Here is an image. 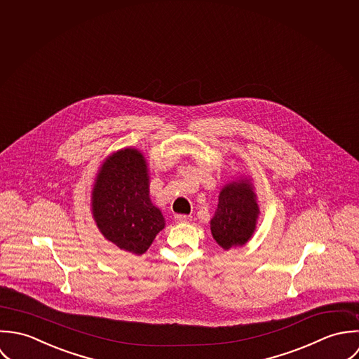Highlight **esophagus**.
<instances>
[{"instance_id": "34e87169", "label": "esophagus", "mask_w": 359, "mask_h": 359, "mask_svg": "<svg viewBox=\"0 0 359 359\" xmlns=\"http://www.w3.org/2000/svg\"><path fill=\"white\" fill-rule=\"evenodd\" d=\"M175 220L177 223H187L191 220V216L190 215H175Z\"/></svg>"}]
</instances>
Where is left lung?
<instances>
[{
    "mask_svg": "<svg viewBox=\"0 0 359 359\" xmlns=\"http://www.w3.org/2000/svg\"><path fill=\"white\" fill-rule=\"evenodd\" d=\"M259 214L250 179L227 183L219 194L215 215L211 219V233L216 243L223 250L244 245L257 229Z\"/></svg>",
    "mask_w": 359,
    "mask_h": 359,
    "instance_id": "8db88e82",
    "label": "left lung"
}]
</instances>
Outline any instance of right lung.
Listing matches in <instances>:
<instances>
[{"instance_id":"1","label":"right lung","mask_w":359,"mask_h":359,"mask_svg":"<svg viewBox=\"0 0 359 359\" xmlns=\"http://www.w3.org/2000/svg\"><path fill=\"white\" fill-rule=\"evenodd\" d=\"M91 212L102 236L123 251L142 255L165 227L149 198L147 161L136 148L111 154L91 191Z\"/></svg>"}]
</instances>
